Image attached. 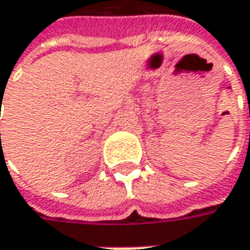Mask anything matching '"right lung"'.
<instances>
[{"instance_id": "add662e5", "label": "right lung", "mask_w": 250, "mask_h": 250, "mask_svg": "<svg viewBox=\"0 0 250 250\" xmlns=\"http://www.w3.org/2000/svg\"><path fill=\"white\" fill-rule=\"evenodd\" d=\"M0 136H1V135H0Z\"/></svg>"}]
</instances>
